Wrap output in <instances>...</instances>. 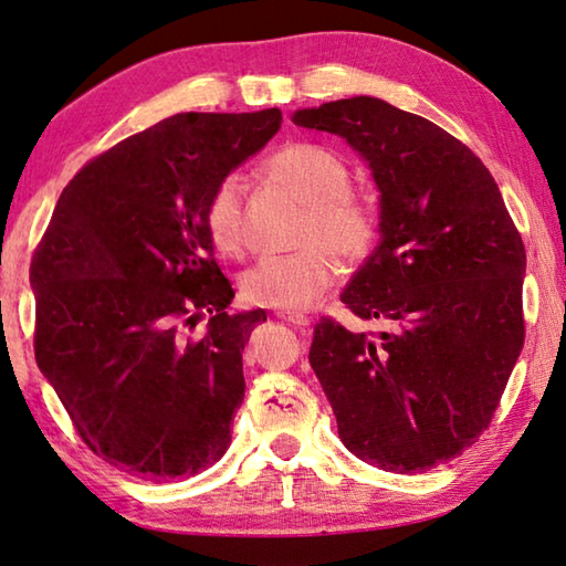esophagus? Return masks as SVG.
Returning <instances> with one entry per match:
<instances>
[{
    "instance_id": "1",
    "label": "esophagus",
    "mask_w": 566,
    "mask_h": 566,
    "mask_svg": "<svg viewBox=\"0 0 566 566\" xmlns=\"http://www.w3.org/2000/svg\"><path fill=\"white\" fill-rule=\"evenodd\" d=\"M277 318L285 321V323H291V325H298V328H308V325H311V318H308V315H303V313L281 311V313H277Z\"/></svg>"
}]
</instances>
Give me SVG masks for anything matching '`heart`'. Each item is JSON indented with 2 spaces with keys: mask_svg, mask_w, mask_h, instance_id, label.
Returning a JSON list of instances; mask_svg holds the SVG:
<instances>
[{
  "mask_svg": "<svg viewBox=\"0 0 566 566\" xmlns=\"http://www.w3.org/2000/svg\"><path fill=\"white\" fill-rule=\"evenodd\" d=\"M265 174L308 206L295 243L301 251L258 261L241 277V295L251 305L275 311H308L338 281L345 261H363L375 241L378 218L363 196L350 191V168L331 148L318 144H289L268 158ZM203 226L218 251L241 255L243 181L226 176L213 186L203 206Z\"/></svg>",
  "mask_w": 566,
  "mask_h": 566,
  "instance_id": "obj_1",
  "label": "heart"
}]
</instances>
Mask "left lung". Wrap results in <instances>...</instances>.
I'll list each match as a JSON object with an SVG mask.
<instances>
[{"mask_svg": "<svg viewBox=\"0 0 566 566\" xmlns=\"http://www.w3.org/2000/svg\"><path fill=\"white\" fill-rule=\"evenodd\" d=\"M293 122L348 142L380 191V243L340 301L388 328L315 325L311 368L345 448L408 474L478 442L524 345L522 235L478 156L382 98L301 108Z\"/></svg>", "mask_w": 566, "mask_h": 566, "instance_id": "1", "label": "left lung"}]
</instances>
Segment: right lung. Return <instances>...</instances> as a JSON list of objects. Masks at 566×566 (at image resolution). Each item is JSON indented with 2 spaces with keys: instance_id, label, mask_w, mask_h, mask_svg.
I'll return each mask as SVG.
<instances>
[{
  "instance_id": "add662e5",
  "label": "right lung",
  "mask_w": 566,
  "mask_h": 566,
  "mask_svg": "<svg viewBox=\"0 0 566 566\" xmlns=\"http://www.w3.org/2000/svg\"><path fill=\"white\" fill-rule=\"evenodd\" d=\"M281 122L277 108L188 112L124 138L69 181L34 251L39 370L88 450L142 480L193 478L231 444L265 311H226L235 293L203 206Z\"/></svg>"
}]
</instances>
